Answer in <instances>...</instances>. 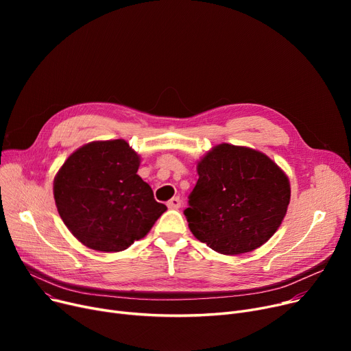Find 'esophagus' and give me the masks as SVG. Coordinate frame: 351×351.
<instances>
[{"mask_svg": "<svg viewBox=\"0 0 351 351\" xmlns=\"http://www.w3.org/2000/svg\"><path fill=\"white\" fill-rule=\"evenodd\" d=\"M180 204H182V200H180V197L179 196H175V197H172L171 200H168V208L169 209H179L180 208Z\"/></svg>", "mask_w": 351, "mask_h": 351, "instance_id": "1", "label": "esophagus"}]
</instances>
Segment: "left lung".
<instances>
[{
    "label": "left lung",
    "instance_id": "obj_1",
    "mask_svg": "<svg viewBox=\"0 0 351 351\" xmlns=\"http://www.w3.org/2000/svg\"><path fill=\"white\" fill-rule=\"evenodd\" d=\"M199 179L185 216L200 242L222 254H242L266 243L282 225L290 183L265 154L222 143L197 163Z\"/></svg>",
    "mask_w": 351,
    "mask_h": 351
}]
</instances>
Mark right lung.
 I'll use <instances>...</instances> for the list:
<instances>
[{
    "label": "right lung",
    "mask_w": 351,
    "mask_h": 351,
    "mask_svg": "<svg viewBox=\"0 0 351 351\" xmlns=\"http://www.w3.org/2000/svg\"><path fill=\"white\" fill-rule=\"evenodd\" d=\"M139 156L122 139L92 142L73 152L53 180L58 213L71 233L99 252L139 241L166 210L136 173Z\"/></svg>",
    "instance_id": "1"
}]
</instances>
